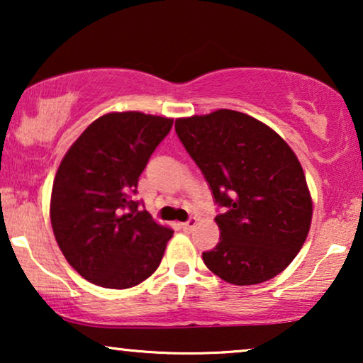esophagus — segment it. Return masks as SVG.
Wrapping results in <instances>:
<instances>
[{"label":"esophagus","mask_w":363,"mask_h":363,"mask_svg":"<svg viewBox=\"0 0 363 363\" xmlns=\"http://www.w3.org/2000/svg\"><path fill=\"white\" fill-rule=\"evenodd\" d=\"M195 225H196V218H190V220H188V221L182 223V228L185 231H191L193 228H195Z\"/></svg>","instance_id":"34e87169"}]
</instances>
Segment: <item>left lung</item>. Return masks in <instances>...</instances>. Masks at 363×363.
<instances>
[{"mask_svg":"<svg viewBox=\"0 0 363 363\" xmlns=\"http://www.w3.org/2000/svg\"><path fill=\"white\" fill-rule=\"evenodd\" d=\"M175 130L226 208L215 218L220 242L203 252L208 269L235 286L284 271L312 221V198L292 148L266 123L228 108L177 118Z\"/></svg>","mask_w":363,"mask_h":363,"instance_id":"obj_1","label":"left lung"}]
</instances>
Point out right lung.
Returning <instances> with one entry per match:
<instances>
[{"instance_id":"obj_1","label":"right lung","mask_w":363,"mask_h":363,"mask_svg":"<svg viewBox=\"0 0 363 363\" xmlns=\"http://www.w3.org/2000/svg\"><path fill=\"white\" fill-rule=\"evenodd\" d=\"M173 118L111 112L94 121L57 168L51 225L69 264L92 284L128 289L150 277L173 230L135 201L138 177Z\"/></svg>"}]
</instances>
